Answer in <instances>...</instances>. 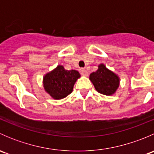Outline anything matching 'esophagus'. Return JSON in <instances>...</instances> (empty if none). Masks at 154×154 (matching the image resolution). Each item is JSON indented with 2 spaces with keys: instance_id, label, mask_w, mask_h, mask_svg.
Segmentation results:
<instances>
[{
  "instance_id": "34e87169",
  "label": "esophagus",
  "mask_w": 154,
  "mask_h": 154,
  "mask_svg": "<svg viewBox=\"0 0 154 154\" xmlns=\"http://www.w3.org/2000/svg\"><path fill=\"white\" fill-rule=\"evenodd\" d=\"M80 74H81L83 76L87 77V76H88V73L86 69H84V68H82V69L80 70Z\"/></svg>"
}]
</instances>
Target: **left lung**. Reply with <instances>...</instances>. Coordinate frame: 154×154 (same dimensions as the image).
I'll list each match as a JSON object with an SVG mask.
<instances>
[{
  "mask_svg": "<svg viewBox=\"0 0 154 154\" xmlns=\"http://www.w3.org/2000/svg\"><path fill=\"white\" fill-rule=\"evenodd\" d=\"M89 80L96 91L107 96L114 94L120 85L119 75L108 69L103 63L99 65L95 72L90 74Z\"/></svg>",
  "mask_w": 154,
  "mask_h": 154,
  "instance_id": "1",
  "label": "left lung"
}]
</instances>
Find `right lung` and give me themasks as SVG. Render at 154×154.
Wrapping results in <instances>:
<instances>
[{"label":"right lung","mask_w":154,"mask_h":154,"mask_svg":"<svg viewBox=\"0 0 154 154\" xmlns=\"http://www.w3.org/2000/svg\"><path fill=\"white\" fill-rule=\"evenodd\" d=\"M80 77L76 70L65 69L59 65L43 77L45 91L54 100H61L67 97L73 91L76 81Z\"/></svg>","instance_id":"obj_1"}]
</instances>
